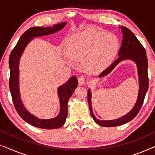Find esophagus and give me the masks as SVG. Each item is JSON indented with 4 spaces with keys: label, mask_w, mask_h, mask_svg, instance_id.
Wrapping results in <instances>:
<instances>
[{
    "label": "esophagus",
    "mask_w": 155,
    "mask_h": 155,
    "mask_svg": "<svg viewBox=\"0 0 155 155\" xmlns=\"http://www.w3.org/2000/svg\"><path fill=\"white\" fill-rule=\"evenodd\" d=\"M78 82H79L80 85H83V84H85V78L83 75L80 76L78 78Z\"/></svg>",
    "instance_id": "esophagus-1"
}]
</instances>
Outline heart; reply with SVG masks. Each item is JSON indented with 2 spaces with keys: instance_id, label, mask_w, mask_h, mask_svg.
Listing matches in <instances>:
<instances>
[{
  "instance_id": "1",
  "label": "heart",
  "mask_w": 155,
  "mask_h": 155,
  "mask_svg": "<svg viewBox=\"0 0 155 155\" xmlns=\"http://www.w3.org/2000/svg\"><path fill=\"white\" fill-rule=\"evenodd\" d=\"M66 48L71 58L83 61L87 71L96 72L114 60L119 49V40L112 33L87 30L68 38Z\"/></svg>"
}]
</instances>
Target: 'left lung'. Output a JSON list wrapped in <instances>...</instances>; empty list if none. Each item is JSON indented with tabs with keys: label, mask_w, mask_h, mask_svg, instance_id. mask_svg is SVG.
Instances as JSON below:
<instances>
[{
	"label": "left lung",
	"mask_w": 155,
	"mask_h": 155,
	"mask_svg": "<svg viewBox=\"0 0 155 155\" xmlns=\"http://www.w3.org/2000/svg\"><path fill=\"white\" fill-rule=\"evenodd\" d=\"M123 32V41L121 43V46L118 52L119 57L107 68L105 71H104L99 78L104 77V76L108 75L111 73L114 68L119 63L120 61L124 60H132L136 63L137 68V73H138L139 78V92L138 96H137V101L135 103L134 107L132 110L125 116H123L119 118L116 120H101L97 119L94 114H93L92 109V104H91V92L88 90L87 93V99L90 107V111L91 116L93 119L97 124L99 126L104 127H114L126 124L131 120H133L138 112L140 110L142 105H143L144 99L146 94V92L148 90L149 87V79H148L147 74V57L146 55V51L145 48L142 45L140 42L138 41L134 34L131 31L130 29L126 27H120Z\"/></svg>",
	"instance_id": "8db88e82"
}]
</instances>
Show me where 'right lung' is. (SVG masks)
<instances>
[{
    "label": "right lung",
    "mask_w": 155,
    "mask_h": 155,
    "mask_svg": "<svg viewBox=\"0 0 155 155\" xmlns=\"http://www.w3.org/2000/svg\"><path fill=\"white\" fill-rule=\"evenodd\" d=\"M66 25V22L54 25L53 27H33L21 36L16 46L10 53L9 58L10 80L9 87L15 108L21 118L31 126L43 129H56L61 128L65 124L68 115V101L78 87L77 78L73 76L58 89L60 100V113L56 117L50 119H40L31 114L25 109L22 102L19 89V61L25 47L32 38L48 35L60 31Z\"/></svg>",
    "instance_id": "1"
}]
</instances>
